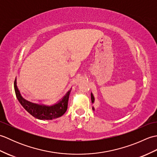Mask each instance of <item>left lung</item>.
<instances>
[{
    "mask_svg": "<svg viewBox=\"0 0 157 157\" xmlns=\"http://www.w3.org/2000/svg\"><path fill=\"white\" fill-rule=\"evenodd\" d=\"M91 101H92V103H94V96H93L92 92H91ZM92 110L94 111L95 109H94V106H92Z\"/></svg>",
    "mask_w": 157,
    "mask_h": 157,
    "instance_id": "8db88e82",
    "label": "left lung"
}]
</instances>
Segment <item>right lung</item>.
<instances>
[{
  "mask_svg": "<svg viewBox=\"0 0 157 157\" xmlns=\"http://www.w3.org/2000/svg\"><path fill=\"white\" fill-rule=\"evenodd\" d=\"M14 88L17 98L23 107L35 118L40 120H51L59 118L64 115L67 109L69 97L71 90V88L66 93L65 95L55 104L46 105L42 103L32 102L23 98L17 86L16 78L14 82Z\"/></svg>",
  "mask_w": 157,
  "mask_h": 157,
  "instance_id": "obj_1",
  "label": "right lung"
}]
</instances>
